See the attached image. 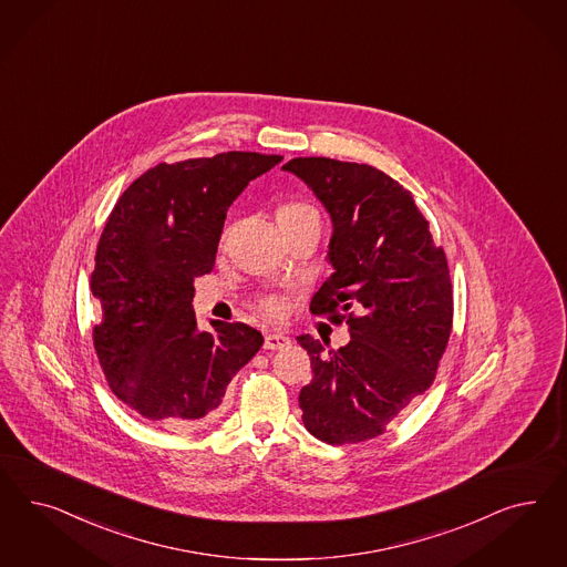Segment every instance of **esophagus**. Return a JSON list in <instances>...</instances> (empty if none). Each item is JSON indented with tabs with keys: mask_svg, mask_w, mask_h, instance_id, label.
Here are the masks:
<instances>
[{
	"mask_svg": "<svg viewBox=\"0 0 567 567\" xmlns=\"http://www.w3.org/2000/svg\"><path fill=\"white\" fill-rule=\"evenodd\" d=\"M288 347H290V338L284 336V333H279V331H274V333H267V336H265V348H267V350H284V348Z\"/></svg>",
	"mask_w": 567,
	"mask_h": 567,
	"instance_id": "obj_1",
	"label": "esophagus"
}]
</instances>
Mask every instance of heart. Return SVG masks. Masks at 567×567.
<instances>
[{"mask_svg":"<svg viewBox=\"0 0 567 567\" xmlns=\"http://www.w3.org/2000/svg\"><path fill=\"white\" fill-rule=\"evenodd\" d=\"M305 219H319V213L317 208L311 204H302V202H292V204H284L279 210H277V220L281 223H298V220ZM260 309L271 315V317H279L284 312V302L275 296H265L260 300Z\"/></svg>","mask_w":567,"mask_h":567,"instance_id":"obj_1","label":"heart"}]
</instances>
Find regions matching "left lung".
Wrapping results in <instances>:
<instances>
[{
  "label": "left lung",
  "mask_w": 567,
  "mask_h": 567,
  "mask_svg": "<svg viewBox=\"0 0 567 567\" xmlns=\"http://www.w3.org/2000/svg\"><path fill=\"white\" fill-rule=\"evenodd\" d=\"M284 171L309 185L331 219L326 284L315 315H348L350 342L326 350L311 336V384L300 390L305 427L328 444L384 434L436 378L453 328L446 256L409 189L369 165L293 158Z\"/></svg>",
  "instance_id": "obj_1"
}]
</instances>
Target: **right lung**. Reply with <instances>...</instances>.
<instances>
[{
  "label": "right lung",
  "instance_id": "obj_1",
  "mask_svg": "<svg viewBox=\"0 0 567 567\" xmlns=\"http://www.w3.org/2000/svg\"><path fill=\"white\" fill-rule=\"evenodd\" d=\"M284 158L223 152L161 163L128 185L97 244L93 344L112 392L166 430L206 423L262 347L246 323H196L194 277L210 274L229 206Z\"/></svg>",
  "mask_w": 567,
  "mask_h": 567
}]
</instances>
